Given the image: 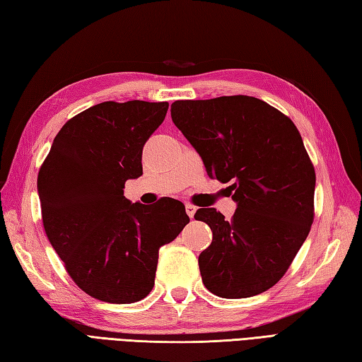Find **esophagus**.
<instances>
[{"mask_svg":"<svg viewBox=\"0 0 362 362\" xmlns=\"http://www.w3.org/2000/svg\"><path fill=\"white\" fill-rule=\"evenodd\" d=\"M185 209H187V214L189 216V219H192V217H194V214H196V206L194 205H191V204H187L185 205Z\"/></svg>","mask_w":362,"mask_h":362,"instance_id":"obj_1","label":"esophagus"}]
</instances>
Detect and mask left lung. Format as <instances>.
<instances>
[{
  "label": "left lung",
  "mask_w": 362,
  "mask_h": 362,
  "mask_svg": "<svg viewBox=\"0 0 362 362\" xmlns=\"http://www.w3.org/2000/svg\"><path fill=\"white\" fill-rule=\"evenodd\" d=\"M174 124L211 179L231 182V221L200 208L213 231L199 256L205 287L239 299L267 291L288 270L313 223L316 175L300 134L287 115L256 97L177 100Z\"/></svg>",
  "instance_id": "8db88e82"
}]
</instances>
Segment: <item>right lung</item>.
Returning <instances> with one entry per match:
<instances>
[{
    "label": "right lung",
    "instance_id": "1",
    "mask_svg": "<svg viewBox=\"0 0 362 362\" xmlns=\"http://www.w3.org/2000/svg\"><path fill=\"white\" fill-rule=\"evenodd\" d=\"M166 102L92 106L67 122L38 173L49 242L89 296L132 304L154 287L158 250L189 222L182 202L132 204L124 182L143 174V146L165 120Z\"/></svg>",
    "mask_w": 362,
    "mask_h": 362
}]
</instances>
